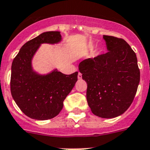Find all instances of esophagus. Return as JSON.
Segmentation results:
<instances>
[{
    "mask_svg": "<svg viewBox=\"0 0 150 150\" xmlns=\"http://www.w3.org/2000/svg\"><path fill=\"white\" fill-rule=\"evenodd\" d=\"M78 79H82V75H81V74L80 72H79V75H78Z\"/></svg>",
    "mask_w": 150,
    "mask_h": 150,
    "instance_id": "obj_1",
    "label": "esophagus"
}]
</instances>
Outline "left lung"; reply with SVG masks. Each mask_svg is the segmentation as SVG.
I'll use <instances>...</instances> for the list:
<instances>
[{"label": "left lung", "mask_w": 150, "mask_h": 150, "mask_svg": "<svg viewBox=\"0 0 150 150\" xmlns=\"http://www.w3.org/2000/svg\"><path fill=\"white\" fill-rule=\"evenodd\" d=\"M108 52L79 64L87 82V100L97 116L112 118L127 110L140 83L136 53L125 40L103 35Z\"/></svg>", "instance_id": "obj_1"}]
</instances>
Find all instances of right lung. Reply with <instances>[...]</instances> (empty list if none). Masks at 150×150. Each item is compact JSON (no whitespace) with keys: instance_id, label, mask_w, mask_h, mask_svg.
<instances>
[{"instance_id":"add662e5","label":"right lung","mask_w":150,"mask_h":150,"mask_svg":"<svg viewBox=\"0 0 150 150\" xmlns=\"http://www.w3.org/2000/svg\"><path fill=\"white\" fill-rule=\"evenodd\" d=\"M60 32H46L26 42L14 58L11 67L10 90L14 101L24 114L36 120L54 118L78 81V71L64 75L54 69L41 74L32 60L41 44L62 41Z\"/></svg>"}]
</instances>
